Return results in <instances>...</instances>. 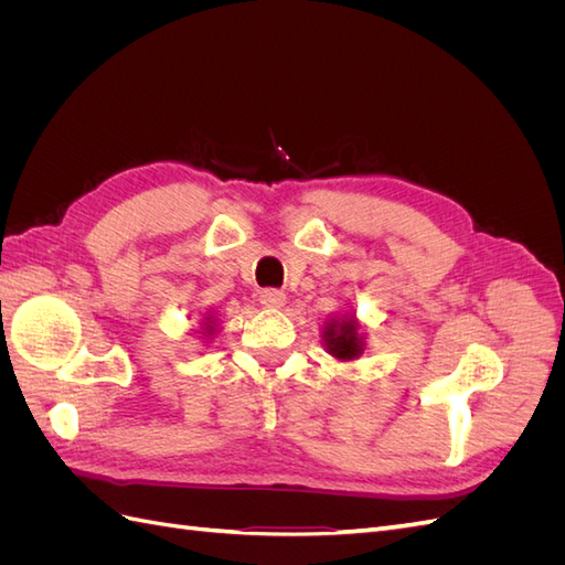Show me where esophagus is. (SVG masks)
<instances>
[{"mask_svg": "<svg viewBox=\"0 0 565 565\" xmlns=\"http://www.w3.org/2000/svg\"><path fill=\"white\" fill-rule=\"evenodd\" d=\"M259 301L262 306H266V309H280V306L287 301L285 292H280V289H264V292H259Z\"/></svg>", "mask_w": 565, "mask_h": 565, "instance_id": "34e87169", "label": "esophagus"}]
</instances>
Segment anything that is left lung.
<instances>
[{"label":"left lung","instance_id":"obj_1","mask_svg":"<svg viewBox=\"0 0 565 565\" xmlns=\"http://www.w3.org/2000/svg\"><path fill=\"white\" fill-rule=\"evenodd\" d=\"M324 347L328 351L339 358V361H353L363 353V337L358 334V322L353 318L347 320H332L322 332Z\"/></svg>","mask_w":565,"mask_h":565}]
</instances>
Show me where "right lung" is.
Segmentation results:
<instances>
[{
  "instance_id": "right-lung-1",
  "label": "right lung",
  "mask_w": 565,
  "mask_h": 565,
  "mask_svg": "<svg viewBox=\"0 0 565 565\" xmlns=\"http://www.w3.org/2000/svg\"><path fill=\"white\" fill-rule=\"evenodd\" d=\"M204 320H207V322H212V318H204ZM207 322H204V328H207V330H212V324H207ZM207 334H212V332H207Z\"/></svg>"
}]
</instances>
